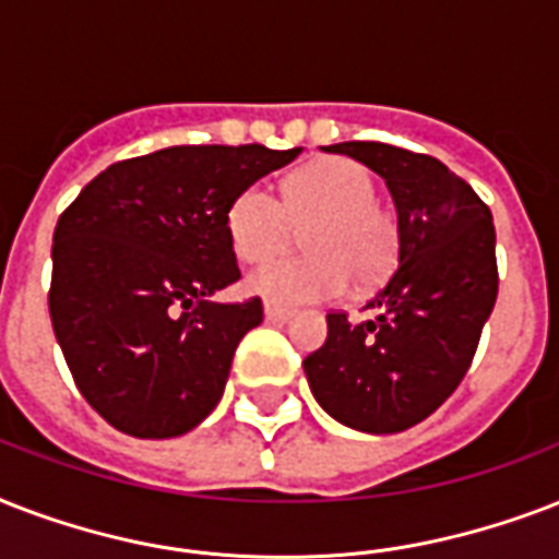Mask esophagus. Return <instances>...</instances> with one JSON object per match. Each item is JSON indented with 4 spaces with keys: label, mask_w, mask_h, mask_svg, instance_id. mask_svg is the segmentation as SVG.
Segmentation results:
<instances>
[{
    "label": "esophagus",
    "mask_w": 559,
    "mask_h": 559,
    "mask_svg": "<svg viewBox=\"0 0 559 559\" xmlns=\"http://www.w3.org/2000/svg\"><path fill=\"white\" fill-rule=\"evenodd\" d=\"M263 316H266V322H272V324H284L293 313H289L287 307L270 305V301H266V305H263Z\"/></svg>",
    "instance_id": "obj_1"
}]
</instances>
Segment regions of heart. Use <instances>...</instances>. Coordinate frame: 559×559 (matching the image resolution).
Masks as SVG:
<instances>
[{"instance_id": "1", "label": "heart", "mask_w": 559, "mask_h": 559, "mask_svg": "<svg viewBox=\"0 0 559 559\" xmlns=\"http://www.w3.org/2000/svg\"><path fill=\"white\" fill-rule=\"evenodd\" d=\"M377 186L362 165L340 156L310 162L284 182V200L249 186L226 211L228 243L243 263H263L304 228L301 258L252 272L246 289L278 307L316 305L342 296L348 281L371 287L397 261V223L377 205Z\"/></svg>"}]
</instances>
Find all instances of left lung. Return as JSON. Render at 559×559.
Listing matches in <instances>:
<instances>
[{
    "mask_svg": "<svg viewBox=\"0 0 559 559\" xmlns=\"http://www.w3.org/2000/svg\"><path fill=\"white\" fill-rule=\"evenodd\" d=\"M385 179L397 209V270L368 301L371 319L328 313V340L305 359L319 406L371 435L429 417L464 380L499 293L496 228L478 193L443 162L394 144L324 147Z\"/></svg>",
    "mask_w": 559,
    "mask_h": 559,
    "instance_id": "1",
    "label": "left lung"
}]
</instances>
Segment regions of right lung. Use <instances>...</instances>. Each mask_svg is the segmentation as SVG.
<instances>
[{
  "label": "right lung",
  "instance_id": "1",
  "mask_svg": "<svg viewBox=\"0 0 559 559\" xmlns=\"http://www.w3.org/2000/svg\"><path fill=\"white\" fill-rule=\"evenodd\" d=\"M301 147L179 144L109 165L60 214L48 313L74 385L118 432L177 438L223 397L261 298L219 305L240 278L226 211Z\"/></svg>",
  "mask_w": 559,
  "mask_h": 559
}]
</instances>
